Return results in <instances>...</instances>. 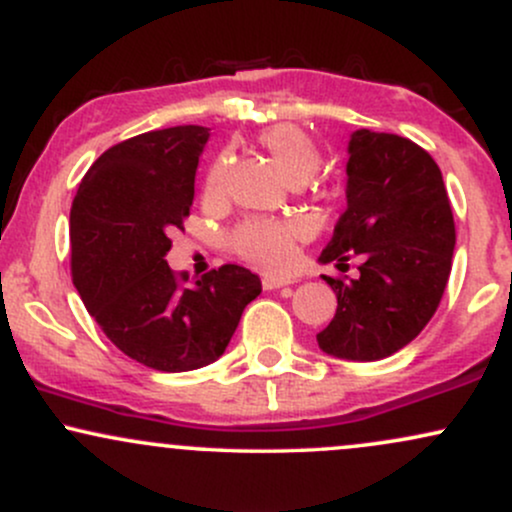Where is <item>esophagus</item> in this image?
I'll return each mask as SVG.
<instances>
[{
    "instance_id": "1",
    "label": "esophagus",
    "mask_w": 512,
    "mask_h": 512,
    "mask_svg": "<svg viewBox=\"0 0 512 512\" xmlns=\"http://www.w3.org/2000/svg\"><path fill=\"white\" fill-rule=\"evenodd\" d=\"M289 284H293L289 276H276V274H264L262 276L264 291H274V289H281V286H289Z\"/></svg>"
}]
</instances>
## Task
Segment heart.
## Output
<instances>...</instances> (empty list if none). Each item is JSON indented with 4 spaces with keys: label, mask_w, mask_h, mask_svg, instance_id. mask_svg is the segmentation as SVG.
<instances>
[{
    "label": "heart",
    "mask_w": 512,
    "mask_h": 512,
    "mask_svg": "<svg viewBox=\"0 0 512 512\" xmlns=\"http://www.w3.org/2000/svg\"><path fill=\"white\" fill-rule=\"evenodd\" d=\"M257 144L267 151L274 166L284 175L291 185H303L308 182L320 168L322 154L320 146L305 129L298 125H272L262 129ZM228 168H231V154L223 151L211 163L207 180H204V190L207 195H221L226 187ZM298 228L291 223H281L272 219H248L233 231V248L245 260L260 264L267 269L286 267L293 257V243H296Z\"/></svg>",
    "instance_id": "1"
}]
</instances>
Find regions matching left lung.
I'll use <instances>...</instances> for the list:
<instances>
[{
	"mask_svg": "<svg viewBox=\"0 0 512 512\" xmlns=\"http://www.w3.org/2000/svg\"><path fill=\"white\" fill-rule=\"evenodd\" d=\"M346 175V211L320 262H366L358 279L322 276L337 293V313L317 344L346 361H378L407 346L438 310L455 221L438 163L407 137L356 129Z\"/></svg>",
	"mask_w": 512,
	"mask_h": 512,
	"instance_id": "8db88e82",
	"label": "left lung"
}]
</instances>
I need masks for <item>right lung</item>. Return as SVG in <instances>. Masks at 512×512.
I'll return each instance as SVG.
<instances>
[{
  "instance_id": "1",
  "label": "right lung",
  "mask_w": 512,
  "mask_h": 512,
  "mask_svg": "<svg viewBox=\"0 0 512 512\" xmlns=\"http://www.w3.org/2000/svg\"><path fill=\"white\" fill-rule=\"evenodd\" d=\"M209 129L180 125L110 146L88 168L69 214L72 279L105 337L163 373L209 366L226 351L260 276L238 264L185 284L168 267Z\"/></svg>"
}]
</instances>
